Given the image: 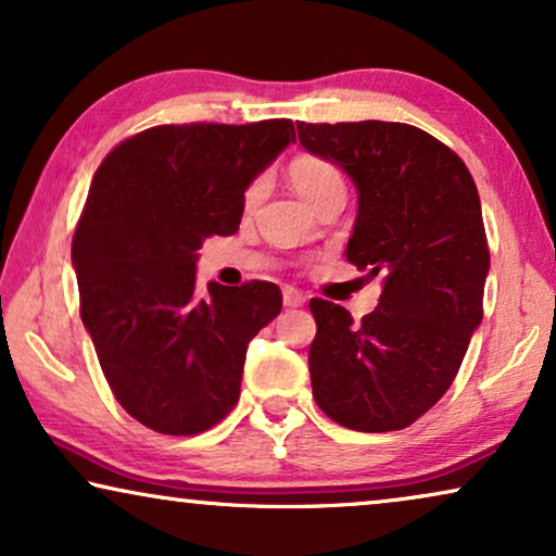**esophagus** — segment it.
<instances>
[{"instance_id":"obj_1","label":"esophagus","mask_w":556,"mask_h":556,"mask_svg":"<svg viewBox=\"0 0 556 556\" xmlns=\"http://www.w3.org/2000/svg\"><path fill=\"white\" fill-rule=\"evenodd\" d=\"M283 303L288 308H299V306H303V303H306V295H303L299 288L283 286Z\"/></svg>"}]
</instances>
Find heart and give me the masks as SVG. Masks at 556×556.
<instances>
[{"label": "heart", "instance_id": "b5f03b06", "mask_svg": "<svg viewBox=\"0 0 556 556\" xmlns=\"http://www.w3.org/2000/svg\"><path fill=\"white\" fill-rule=\"evenodd\" d=\"M288 179L299 197H303L308 204H314L316 200H321L324 194L333 192V189H344V177L341 172L333 166L329 159L314 156V154H301L295 156L291 164H288ZM263 185L255 181L250 185V189L245 192V202L253 204L257 197H261Z\"/></svg>", "mask_w": 556, "mask_h": 556}]
</instances>
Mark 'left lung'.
Wrapping results in <instances>:
<instances>
[{
	"label": "left lung",
	"mask_w": 556,
	"mask_h": 556,
	"mask_svg": "<svg viewBox=\"0 0 556 556\" xmlns=\"http://www.w3.org/2000/svg\"><path fill=\"white\" fill-rule=\"evenodd\" d=\"M295 126L301 147L356 187L346 261L382 276L377 308L362 324L344 306L311 301L314 400L349 430H402L447 392L481 326L491 261L476 181L415 126Z\"/></svg>",
	"instance_id": "8db88e82"
}]
</instances>
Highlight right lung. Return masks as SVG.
Returning <instances> with one entry per match:
<instances>
[{"instance_id":"1","label":"right lung","mask_w":556,"mask_h":556,"mask_svg":"<svg viewBox=\"0 0 556 556\" xmlns=\"http://www.w3.org/2000/svg\"><path fill=\"white\" fill-rule=\"evenodd\" d=\"M295 141L286 118L154 126L98 166L73 238L80 318L128 415L164 435L210 430L240 397L250 339L280 288H197L210 235H235L257 174Z\"/></svg>"}]
</instances>
